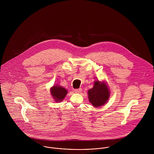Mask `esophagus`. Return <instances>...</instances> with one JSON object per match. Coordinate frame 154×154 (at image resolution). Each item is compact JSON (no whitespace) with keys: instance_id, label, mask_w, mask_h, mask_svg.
<instances>
[{"instance_id":"34e87169","label":"esophagus","mask_w":154,"mask_h":154,"mask_svg":"<svg viewBox=\"0 0 154 154\" xmlns=\"http://www.w3.org/2000/svg\"><path fill=\"white\" fill-rule=\"evenodd\" d=\"M74 92L75 93H78V94H79L82 92V89L81 88H79V89H75L74 90Z\"/></svg>"}]
</instances>
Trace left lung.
<instances>
[{
  "instance_id": "8db88e82",
  "label": "left lung",
  "mask_w": 154,
  "mask_h": 154,
  "mask_svg": "<svg viewBox=\"0 0 154 154\" xmlns=\"http://www.w3.org/2000/svg\"><path fill=\"white\" fill-rule=\"evenodd\" d=\"M88 99L93 107H99L105 104L110 98V91L104 81L95 80L93 87L88 91Z\"/></svg>"
}]
</instances>
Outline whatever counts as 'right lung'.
<instances>
[{
    "label": "right lung",
    "instance_id": "right-lung-1",
    "mask_svg": "<svg viewBox=\"0 0 154 154\" xmlns=\"http://www.w3.org/2000/svg\"><path fill=\"white\" fill-rule=\"evenodd\" d=\"M50 90L51 97L56 103L62 101L67 94V90L59 84L53 85Z\"/></svg>",
    "mask_w": 154,
    "mask_h": 154
}]
</instances>
